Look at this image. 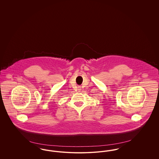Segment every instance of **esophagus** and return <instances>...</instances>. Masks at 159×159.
<instances>
[{"label":"esophagus","mask_w":159,"mask_h":159,"mask_svg":"<svg viewBox=\"0 0 159 159\" xmlns=\"http://www.w3.org/2000/svg\"><path fill=\"white\" fill-rule=\"evenodd\" d=\"M80 91H81V87L80 86H78L77 87V91L80 92Z\"/></svg>","instance_id":"obj_1"}]
</instances>
